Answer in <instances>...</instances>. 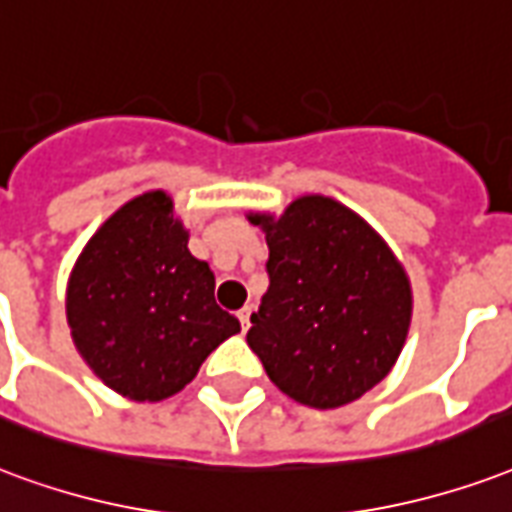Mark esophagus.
Here are the masks:
<instances>
[{"instance_id":"obj_1","label":"esophagus","mask_w":512,"mask_h":512,"mask_svg":"<svg viewBox=\"0 0 512 512\" xmlns=\"http://www.w3.org/2000/svg\"><path fill=\"white\" fill-rule=\"evenodd\" d=\"M252 312H255V306L252 304H246L241 312H238V320H241V328L244 331H249V325H252Z\"/></svg>"}]
</instances>
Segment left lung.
I'll return each instance as SVG.
<instances>
[{"label": "left lung", "mask_w": 512, "mask_h": 512, "mask_svg": "<svg viewBox=\"0 0 512 512\" xmlns=\"http://www.w3.org/2000/svg\"><path fill=\"white\" fill-rule=\"evenodd\" d=\"M246 219L266 233L271 279L246 344L298 404L336 410L361 399L388 377L410 333L401 260L361 214L325 195Z\"/></svg>", "instance_id": "8db88e82"}]
</instances>
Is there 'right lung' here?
Instances as JSON below:
<instances>
[{
	"label": "right lung",
	"instance_id": "add662e5",
	"mask_svg": "<svg viewBox=\"0 0 512 512\" xmlns=\"http://www.w3.org/2000/svg\"><path fill=\"white\" fill-rule=\"evenodd\" d=\"M187 241L173 198L151 189L97 227L70 271L64 309L75 350L119 396H176L211 350L241 331Z\"/></svg>",
	"mask_w": 512,
	"mask_h": 512
}]
</instances>
